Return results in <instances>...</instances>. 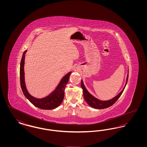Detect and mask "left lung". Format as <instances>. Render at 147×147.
Instances as JSON below:
<instances>
[{
	"label": "left lung",
	"mask_w": 147,
	"mask_h": 147,
	"mask_svg": "<svg viewBox=\"0 0 147 147\" xmlns=\"http://www.w3.org/2000/svg\"><path fill=\"white\" fill-rule=\"evenodd\" d=\"M128 73L127 74V76L126 78V84H125L124 88H123L122 90L121 91L119 94H117L115 97L112 98L110 100H106V101L100 100L97 98L94 97L93 95H92L88 91V90L86 89V88H85V86L84 85L83 80H82L81 86H82V88L83 91L84 99L85 100V101H86V102L88 105L94 109H103L105 108H107V107L112 106L121 96V94H122L123 91L126 87V84L127 83V81H128Z\"/></svg>",
	"instance_id": "left-lung-1"
}]
</instances>
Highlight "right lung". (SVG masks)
Segmentation results:
<instances>
[{"instance_id": "obj_1", "label": "right lung", "mask_w": 147, "mask_h": 147, "mask_svg": "<svg viewBox=\"0 0 147 147\" xmlns=\"http://www.w3.org/2000/svg\"><path fill=\"white\" fill-rule=\"evenodd\" d=\"M28 50L23 53L20 68V77L21 89L25 96L28 99L31 103L36 107L43 110H52L58 107L63 101L64 96V90L66 85L69 81L70 74L72 73L69 71L61 79L59 84L55 89L50 93L49 95L42 98H36L32 96L26 88L25 82L24 64L25 54Z\"/></svg>"}]
</instances>
